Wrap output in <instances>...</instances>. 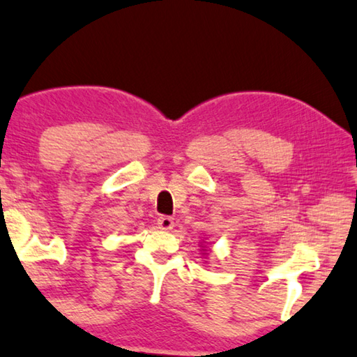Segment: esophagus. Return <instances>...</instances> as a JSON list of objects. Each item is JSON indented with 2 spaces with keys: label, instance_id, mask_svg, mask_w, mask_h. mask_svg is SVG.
I'll list each match as a JSON object with an SVG mask.
<instances>
[{
  "label": "esophagus",
  "instance_id": "obj_1",
  "mask_svg": "<svg viewBox=\"0 0 357 357\" xmlns=\"http://www.w3.org/2000/svg\"><path fill=\"white\" fill-rule=\"evenodd\" d=\"M156 224H158V227L161 230H171L174 227V220L171 216H160L158 220H156Z\"/></svg>",
  "mask_w": 357,
  "mask_h": 357
}]
</instances>
